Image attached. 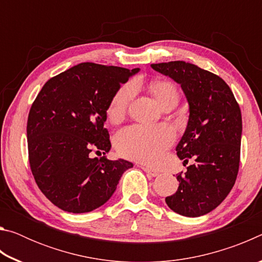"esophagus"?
I'll return each instance as SVG.
<instances>
[{"label": "esophagus", "instance_id": "esophagus-1", "mask_svg": "<svg viewBox=\"0 0 262 262\" xmlns=\"http://www.w3.org/2000/svg\"><path fill=\"white\" fill-rule=\"evenodd\" d=\"M142 168H143V171L145 172V173L151 176V177H157L159 174V172L156 171V170H152V168H150L149 166H142Z\"/></svg>", "mask_w": 262, "mask_h": 262}]
</instances>
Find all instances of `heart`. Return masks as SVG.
<instances>
[{
    "label": "heart",
    "mask_w": 262,
    "mask_h": 262,
    "mask_svg": "<svg viewBox=\"0 0 262 262\" xmlns=\"http://www.w3.org/2000/svg\"><path fill=\"white\" fill-rule=\"evenodd\" d=\"M150 91L163 107L176 105L179 92L176 84L170 81H155L150 84ZM135 95L132 83L123 84L115 91L106 108L111 121H119L125 115L128 105ZM174 140V132L166 125L143 126L134 125L121 129L115 135V147L119 154L136 161L154 163L163 156L164 151Z\"/></svg>",
    "instance_id": "obj_1"
}]
</instances>
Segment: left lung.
<instances>
[{
  "label": "left lung",
  "instance_id": "8db88e82",
  "mask_svg": "<svg viewBox=\"0 0 262 262\" xmlns=\"http://www.w3.org/2000/svg\"><path fill=\"white\" fill-rule=\"evenodd\" d=\"M173 78L189 104L187 128L177 145L187 172L179 173L178 190L165 199L174 212L187 217L214 210L236 183L241 163L242 112L231 89L220 76L184 61L152 63Z\"/></svg>",
  "mask_w": 262,
  "mask_h": 262
}]
</instances>
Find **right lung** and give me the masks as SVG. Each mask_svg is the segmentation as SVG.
<instances>
[{
	"label": "right lung",
	"instance_id": "right-lung-1",
	"mask_svg": "<svg viewBox=\"0 0 262 262\" xmlns=\"http://www.w3.org/2000/svg\"><path fill=\"white\" fill-rule=\"evenodd\" d=\"M139 68L83 62L48 79L28 118L29 162L42 194L60 209L82 214L112 196L130 162L110 161L106 108ZM103 156L94 159L91 152Z\"/></svg>",
	"mask_w": 262,
	"mask_h": 262
}]
</instances>
